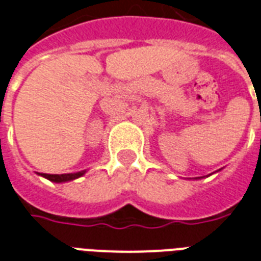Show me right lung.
Wrapping results in <instances>:
<instances>
[{
    "mask_svg": "<svg viewBox=\"0 0 261 261\" xmlns=\"http://www.w3.org/2000/svg\"><path fill=\"white\" fill-rule=\"evenodd\" d=\"M86 171H77V173H70V174H45L42 173V177H45L52 182H65V181H71V179H76L79 177H82Z\"/></svg>",
    "mask_w": 261,
    "mask_h": 261,
    "instance_id": "obj_1",
    "label": "right lung"
}]
</instances>
